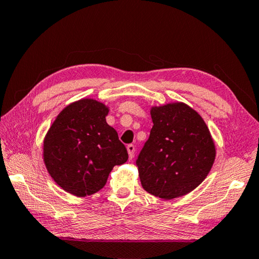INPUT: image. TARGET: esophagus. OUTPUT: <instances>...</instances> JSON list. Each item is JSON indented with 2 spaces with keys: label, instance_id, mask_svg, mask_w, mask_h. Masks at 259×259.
<instances>
[{
  "label": "esophagus",
  "instance_id": "1",
  "mask_svg": "<svg viewBox=\"0 0 259 259\" xmlns=\"http://www.w3.org/2000/svg\"><path fill=\"white\" fill-rule=\"evenodd\" d=\"M126 151H128V154H129V159L131 160L135 155V145L133 144H129L128 146H126Z\"/></svg>",
  "mask_w": 259,
  "mask_h": 259
}]
</instances>
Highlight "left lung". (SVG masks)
<instances>
[{
    "instance_id": "obj_1",
    "label": "left lung",
    "mask_w": 259,
    "mask_h": 259,
    "mask_svg": "<svg viewBox=\"0 0 259 259\" xmlns=\"http://www.w3.org/2000/svg\"><path fill=\"white\" fill-rule=\"evenodd\" d=\"M153 126L136 164L142 186L171 200L198 187L213 164L216 147L198 112L184 103L151 108Z\"/></svg>"
}]
</instances>
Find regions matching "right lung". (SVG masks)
<instances>
[{
    "mask_svg": "<svg viewBox=\"0 0 259 259\" xmlns=\"http://www.w3.org/2000/svg\"><path fill=\"white\" fill-rule=\"evenodd\" d=\"M108 107L95 99L69 104L43 142V160L52 179L83 198L102 190L115 165L128 160L116 130L107 124Z\"/></svg>",
    "mask_w": 259,
    "mask_h": 259,
    "instance_id": "right-lung-1",
    "label": "right lung"
}]
</instances>
